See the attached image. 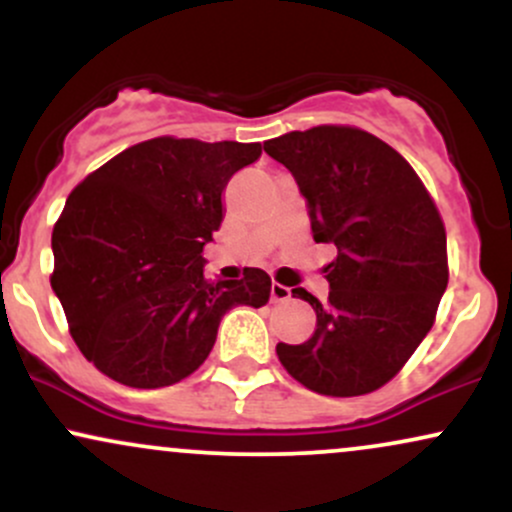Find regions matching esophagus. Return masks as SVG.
Masks as SVG:
<instances>
[{
    "label": "esophagus",
    "instance_id": "34e87169",
    "mask_svg": "<svg viewBox=\"0 0 512 512\" xmlns=\"http://www.w3.org/2000/svg\"><path fill=\"white\" fill-rule=\"evenodd\" d=\"M269 298H272V303H284V301H289L291 298V289L289 286H284V284H272V289H269Z\"/></svg>",
    "mask_w": 512,
    "mask_h": 512
}]
</instances>
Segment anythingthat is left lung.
<instances>
[{
  "instance_id": "8db88e82",
  "label": "left lung",
  "mask_w": 512,
  "mask_h": 512,
  "mask_svg": "<svg viewBox=\"0 0 512 512\" xmlns=\"http://www.w3.org/2000/svg\"><path fill=\"white\" fill-rule=\"evenodd\" d=\"M305 199L315 243H332L330 296L293 289L317 325L303 344H276L298 383L320 395L378 390L433 327L448 286L440 214L424 182L392 146L354 127H313L269 139Z\"/></svg>"
}]
</instances>
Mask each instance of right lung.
<instances>
[{
    "instance_id": "1",
    "label": "right lung",
    "mask_w": 512,
    "mask_h": 512,
    "mask_svg": "<svg viewBox=\"0 0 512 512\" xmlns=\"http://www.w3.org/2000/svg\"><path fill=\"white\" fill-rule=\"evenodd\" d=\"M260 154V144L158 137L69 195L52 231V291L81 354L108 378L139 390L180 383L207 361L226 310L269 301L267 272L209 281L202 255L228 180Z\"/></svg>"
}]
</instances>
